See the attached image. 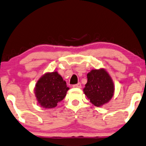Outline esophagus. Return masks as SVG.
Returning a JSON list of instances; mask_svg holds the SVG:
<instances>
[{"label":"esophagus","mask_w":146,"mask_h":146,"mask_svg":"<svg viewBox=\"0 0 146 146\" xmlns=\"http://www.w3.org/2000/svg\"><path fill=\"white\" fill-rule=\"evenodd\" d=\"M73 87H76V88H81V87H82V86H81V83H80V82H78V84H74V85H73Z\"/></svg>","instance_id":"esophagus-1"}]
</instances>
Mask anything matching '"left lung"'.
<instances>
[{
  "instance_id": "left-lung-1",
  "label": "left lung",
  "mask_w": 146,
  "mask_h": 146,
  "mask_svg": "<svg viewBox=\"0 0 146 146\" xmlns=\"http://www.w3.org/2000/svg\"><path fill=\"white\" fill-rule=\"evenodd\" d=\"M83 90L90 102L100 107L108 103L112 98L114 83L104 69L92 70L87 74V82Z\"/></svg>"
}]
</instances>
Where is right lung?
Segmentation results:
<instances>
[{"label": "right lung", "instance_id": "1", "mask_svg": "<svg viewBox=\"0 0 146 146\" xmlns=\"http://www.w3.org/2000/svg\"><path fill=\"white\" fill-rule=\"evenodd\" d=\"M69 88L62 77L53 72L46 73L38 80L35 95L38 104L45 108H53L64 100Z\"/></svg>", "mask_w": 146, "mask_h": 146}]
</instances>
